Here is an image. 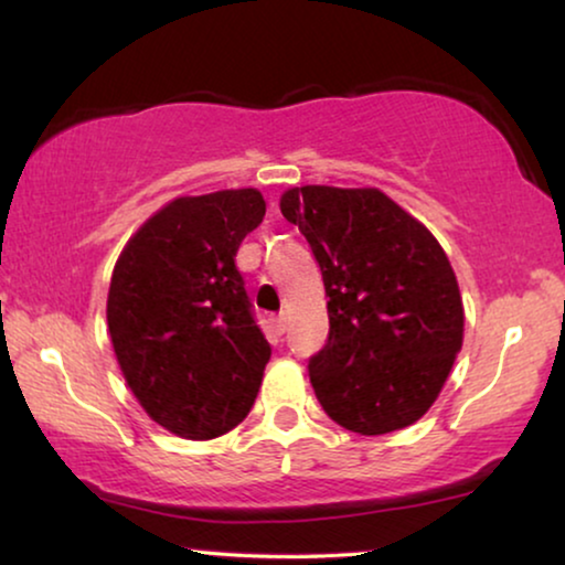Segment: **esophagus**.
Returning a JSON list of instances; mask_svg holds the SVG:
<instances>
[{
  "mask_svg": "<svg viewBox=\"0 0 565 565\" xmlns=\"http://www.w3.org/2000/svg\"><path fill=\"white\" fill-rule=\"evenodd\" d=\"M269 329H273L275 337H282L285 329H288V319H285V313L273 316V319H269Z\"/></svg>",
  "mask_w": 565,
  "mask_h": 565,
  "instance_id": "obj_1",
  "label": "esophagus"
}]
</instances>
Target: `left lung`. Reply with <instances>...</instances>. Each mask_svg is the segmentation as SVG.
<instances>
[{
	"label": "left lung",
	"instance_id": "obj_1",
	"mask_svg": "<svg viewBox=\"0 0 565 565\" xmlns=\"http://www.w3.org/2000/svg\"><path fill=\"white\" fill-rule=\"evenodd\" d=\"M280 211L321 267L329 339L308 360L339 427L388 435L435 404L462 347V298L437 238L375 188H292Z\"/></svg>",
	"mask_w": 565,
	"mask_h": 565
}]
</instances>
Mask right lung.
Masks as SVG:
<instances>
[{"mask_svg": "<svg viewBox=\"0 0 565 565\" xmlns=\"http://www.w3.org/2000/svg\"><path fill=\"white\" fill-rule=\"evenodd\" d=\"M265 218L262 192L177 198L130 236L113 269L107 329L122 377L161 427L226 435L249 414L269 362L236 252Z\"/></svg>", "mask_w": 565, "mask_h": 565, "instance_id": "1", "label": "right lung"}]
</instances>
